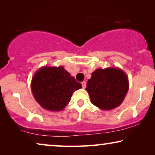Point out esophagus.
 Listing matches in <instances>:
<instances>
[{
    "label": "esophagus",
    "mask_w": 155,
    "mask_h": 155,
    "mask_svg": "<svg viewBox=\"0 0 155 155\" xmlns=\"http://www.w3.org/2000/svg\"><path fill=\"white\" fill-rule=\"evenodd\" d=\"M82 88L83 89H84L86 87V82H84V81H83V82H82Z\"/></svg>",
    "instance_id": "esophagus-1"
}]
</instances>
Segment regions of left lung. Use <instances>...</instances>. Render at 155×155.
<instances>
[{
  "label": "left lung",
  "instance_id": "obj_1",
  "mask_svg": "<svg viewBox=\"0 0 155 155\" xmlns=\"http://www.w3.org/2000/svg\"><path fill=\"white\" fill-rule=\"evenodd\" d=\"M128 78L119 68H98L92 73L86 91L92 104L104 111L121 104L128 91Z\"/></svg>",
  "mask_w": 155,
  "mask_h": 155
}]
</instances>
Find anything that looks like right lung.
<instances>
[{
	"mask_svg": "<svg viewBox=\"0 0 155 155\" xmlns=\"http://www.w3.org/2000/svg\"><path fill=\"white\" fill-rule=\"evenodd\" d=\"M82 84L63 66H43L34 75L31 90L35 100L44 109L61 111L70 102L75 91Z\"/></svg>",
	"mask_w": 155,
	"mask_h": 155,
	"instance_id": "add662e5",
	"label": "right lung"
}]
</instances>
